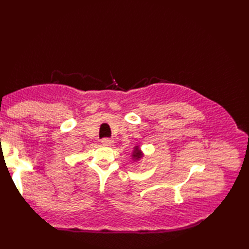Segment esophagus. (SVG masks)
Listing matches in <instances>:
<instances>
[{"instance_id": "esophagus-1", "label": "esophagus", "mask_w": 249, "mask_h": 249, "mask_svg": "<svg viewBox=\"0 0 249 249\" xmlns=\"http://www.w3.org/2000/svg\"><path fill=\"white\" fill-rule=\"evenodd\" d=\"M113 140L111 139V138H104L103 140H102V143L104 144V145H107V146H111L113 144Z\"/></svg>"}]
</instances>
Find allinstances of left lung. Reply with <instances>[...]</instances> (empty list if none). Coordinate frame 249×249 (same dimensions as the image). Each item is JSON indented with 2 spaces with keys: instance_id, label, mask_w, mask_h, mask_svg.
I'll list each match as a JSON object with an SVG mask.
<instances>
[{
  "instance_id": "1",
  "label": "left lung",
  "mask_w": 249,
  "mask_h": 249,
  "mask_svg": "<svg viewBox=\"0 0 249 249\" xmlns=\"http://www.w3.org/2000/svg\"><path fill=\"white\" fill-rule=\"evenodd\" d=\"M134 156L136 158H140L141 157V152H140V150L138 149V147H136V150L134 152Z\"/></svg>"
}]
</instances>
